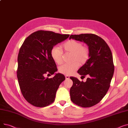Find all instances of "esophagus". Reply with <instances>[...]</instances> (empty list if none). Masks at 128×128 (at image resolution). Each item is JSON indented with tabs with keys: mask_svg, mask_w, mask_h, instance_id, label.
<instances>
[{
	"mask_svg": "<svg viewBox=\"0 0 128 128\" xmlns=\"http://www.w3.org/2000/svg\"><path fill=\"white\" fill-rule=\"evenodd\" d=\"M65 78L66 79H70V76L68 75H66L65 76Z\"/></svg>",
	"mask_w": 128,
	"mask_h": 128,
	"instance_id": "34e87169",
	"label": "esophagus"
}]
</instances>
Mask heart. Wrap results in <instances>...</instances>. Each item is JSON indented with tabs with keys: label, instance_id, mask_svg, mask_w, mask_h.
Wrapping results in <instances>:
<instances>
[{
	"label": "heart",
	"instance_id": "1",
	"mask_svg": "<svg viewBox=\"0 0 128 128\" xmlns=\"http://www.w3.org/2000/svg\"><path fill=\"white\" fill-rule=\"evenodd\" d=\"M60 48L62 50L58 47H53L50 54L54 62L60 65L63 62V51L67 53H71V61L73 62L63 64L58 68V72L64 75L72 74L78 69L79 65L84 64L90 56L89 47L82 46L81 42L74 39H70L66 42L61 45Z\"/></svg>",
	"mask_w": 128,
	"mask_h": 128
}]
</instances>
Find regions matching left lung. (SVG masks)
Returning a JSON list of instances; mask_svg holds the SVG:
<instances>
[{"label": "left lung", "mask_w": 128, "mask_h": 128, "mask_svg": "<svg viewBox=\"0 0 128 128\" xmlns=\"http://www.w3.org/2000/svg\"><path fill=\"white\" fill-rule=\"evenodd\" d=\"M71 38L88 44L90 58L77 72L82 77L89 76L85 82L76 77H70L73 82L70 99L79 106L90 107L99 103L110 88L114 72L112 53L105 40L96 35H72Z\"/></svg>", "instance_id": "8db88e82"}]
</instances>
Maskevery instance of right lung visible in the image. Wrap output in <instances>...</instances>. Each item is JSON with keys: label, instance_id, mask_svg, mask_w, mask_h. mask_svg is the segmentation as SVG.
Wrapping results in <instances>:
<instances>
[{"label": "right lung", "instance_id": "obj_1", "mask_svg": "<svg viewBox=\"0 0 128 128\" xmlns=\"http://www.w3.org/2000/svg\"><path fill=\"white\" fill-rule=\"evenodd\" d=\"M69 36L40 30L27 37L20 48L17 77L23 96L31 105L43 107L54 101L57 90L65 77L60 73L51 78L44 76L58 70L51 56L52 48Z\"/></svg>", "mask_w": 128, "mask_h": 128}]
</instances>
